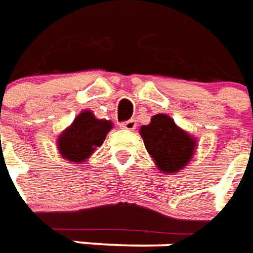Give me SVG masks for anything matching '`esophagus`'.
<instances>
[{
  "mask_svg": "<svg viewBox=\"0 0 253 253\" xmlns=\"http://www.w3.org/2000/svg\"><path fill=\"white\" fill-rule=\"evenodd\" d=\"M121 127L122 128H126V130H134L137 127V122L134 121V119H130V121L121 123Z\"/></svg>",
  "mask_w": 253,
  "mask_h": 253,
  "instance_id": "1",
  "label": "esophagus"
}]
</instances>
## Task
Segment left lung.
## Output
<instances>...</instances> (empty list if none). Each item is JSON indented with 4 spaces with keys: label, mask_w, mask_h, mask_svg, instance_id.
Segmentation results:
<instances>
[{
    "label": "left lung",
    "mask_w": 253,
    "mask_h": 253,
    "mask_svg": "<svg viewBox=\"0 0 253 253\" xmlns=\"http://www.w3.org/2000/svg\"><path fill=\"white\" fill-rule=\"evenodd\" d=\"M139 132L146 151L164 174L181 171L193 157L196 139L176 126L169 115L152 116L151 123L141 127Z\"/></svg>",
    "instance_id": "1"
}]
</instances>
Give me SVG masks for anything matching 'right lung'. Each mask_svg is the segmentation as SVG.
I'll list each match as a JSON object with an SVG mask.
<instances>
[{
	"instance_id": "right-lung-1",
	"label": "right lung",
	"mask_w": 253,
	"mask_h": 253,
	"mask_svg": "<svg viewBox=\"0 0 253 253\" xmlns=\"http://www.w3.org/2000/svg\"><path fill=\"white\" fill-rule=\"evenodd\" d=\"M112 127L111 121L97 119L91 111H84L59 135V153L72 163H82L93 155L97 146H101Z\"/></svg>"
}]
</instances>
